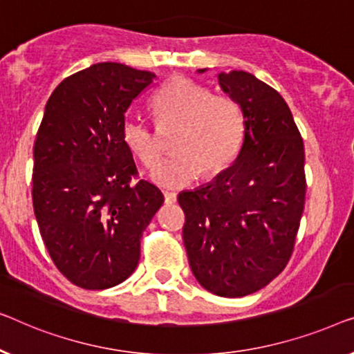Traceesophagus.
<instances>
[{
	"label": "esophagus",
	"mask_w": 354,
	"mask_h": 354,
	"mask_svg": "<svg viewBox=\"0 0 354 354\" xmlns=\"http://www.w3.org/2000/svg\"><path fill=\"white\" fill-rule=\"evenodd\" d=\"M163 197H165L167 205H171V203L176 202V194L175 192H165V194H163Z\"/></svg>",
	"instance_id": "obj_1"
}]
</instances>
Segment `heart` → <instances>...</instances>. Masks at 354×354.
Listing matches in <instances>:
<instances>
[{"instance_id": "obj_1", "label": "heart", "mask_w": 354, "mask_h": 354, "mask_svg": "<svg viewBox=\"0 0 354 354\" xmlns=\"http://www.w3.org/2000/svg\"><path fill=\"white\" fill-rule=\"evenodd\" d=\"M152 111L158 125L176 127L171 142L176 153L151 171L152 183L163 189L186 187L201 173L218 175L241 147L243 118L239 104L191 80L173 78L163 84L152 99ZM122 139L144 165H156L162 156L156 133L138 118L125 120Z\"/></svg>"}]
</instances>
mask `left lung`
<instances>
[{
	"instance_id": "obj_1",
	"label": "left lung",
	"mask_w": 354,
	"mask_h": 354,
	"mask_svg": "<svg viewBox=\"0 0 354 354\" xmlns=\"http://www.w3.org/2000/svg\"><path fill=\"white\" fill-rule=\"evenodd\" d=\"M216 77L242 111V147L226 170L178 202L192 274L205 290L236 298L268 286L292 255L305 207V147L276 89L243 71Z\"/></svg>"
}]
</instances>
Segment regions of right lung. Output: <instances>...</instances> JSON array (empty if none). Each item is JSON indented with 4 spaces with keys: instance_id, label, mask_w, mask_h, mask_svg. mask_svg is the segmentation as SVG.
Masks as SVG:
<instances>
[{
    "instance_id": "1",
    "label": "right lung",
    "mask_w": 354,
    "mask_h": 354,
    "mask_svg": "<svg viewBox=\"0 0 354 354\" xmlns=\"http://www.w3.org/2000/svg\"><path fill=\"white\" fill-rule=\"evenodd\" d=\"M156 73L99 62L57 84L33 146V210L54 265L102 290L136 270L142 232L163 194L136 175L122 139L125 112Z\"/></svg>"
}]
</instances>
